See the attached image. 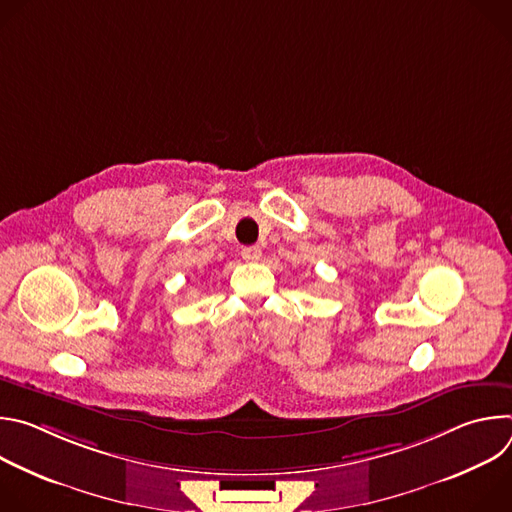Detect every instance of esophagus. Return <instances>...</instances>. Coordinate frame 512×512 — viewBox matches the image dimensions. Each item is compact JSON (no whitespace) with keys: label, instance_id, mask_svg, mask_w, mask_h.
Masks as SVG:
<instances>
[{"label":"esophagus","instance_id":"34e87169","mask_svg":"<svg viewBox=\"0 0 512 512\" xmlns=\"http://www.w3.org/2000/svg\"><path fill=\"white\" fill-rule=\"evenodd\" d=\"M241 257L247 261V263H255L261 259V249L257 245H251V247H243L241 251Z\"/></svg>","mask_w":512,"mask_h":512}]
</instances>
